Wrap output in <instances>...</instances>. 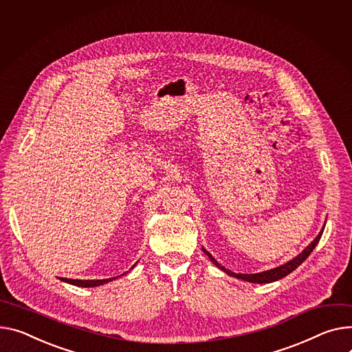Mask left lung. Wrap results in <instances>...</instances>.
<instances>
[{
	"instance_id": "8db88e82",
	"label": "left lung",
	"mask_w": 352,
	"mask_h": 352,
	"mask_svg": "<svg viewBox=\"0 0 352 352\" xmlns=\"http://www.w3.org/2000/svg\"><path fill=\"white\" fill-rule=\"evenodd\" d=\"M325 226V225H324ZM322 230H324V228L321 229V232L318 233L317 235V238L306 248L304 249L300 254H297L294 259H292V261H289L287 263H285V265H282V266H278V267H274V269H270V270H266V272H261V273H253V274H243V273H233V272H230V270H228V269H225L223 266H221L214 257H212V254H210L209 252H206L204 248H202V250L208 254V257L210 259V262H212L215 266H218L221 270H223L225 273H228L229 276H232V277H236V278H242V280H245V282H249V283H272V282H276V280H278V278H282V277H286L287 274H290L293 270H296L304 261L307 259V257L310 256V253L313 252V249L317 246V243L320 242V239H321V235H322Z\"/></svg>"
}]
</instances>
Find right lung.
Returning a JSON list of instances; mask_svg holds the SVG:
<instances>
[{
  "mask_svg": "<svg viewBox=\"0 0 352 352\" xmlns=\"http://www.w3.org/2000/svg\"><path fill=\"white\" fill-rule=\"evenodd\" d=\"M134 267V266H133ZM131 267V269H133ZM124 274V273H123ZM122 274V276H123ZM119 277V276H117ZM117 277H110V278H102V280H74V278H66V277H60L62 282H66L69 285H74V286H78V287H98V286H102V285H106L109 282H111V280H116Z\"/></svg>",
  "mask_w": 352,
  "mask_h": 352,
  "instance_id": "1",
  "label": "right lung"
}]
</instances>
